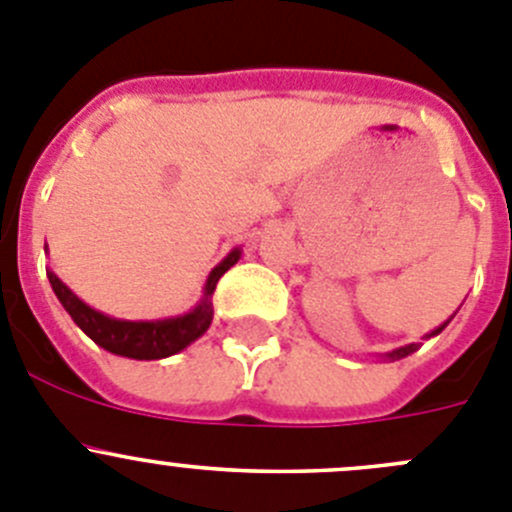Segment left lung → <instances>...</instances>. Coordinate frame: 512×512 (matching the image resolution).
I'll list each match as a JSON object with an SVG mask.
<instances>
[{"instance_id":"left-lung-1","label":"left lung","mask_w":512,"mask_h":512,"mask_svg":"<svg viewBox=\"0 0 512 512\" xmlns=\"http://www.w3.org/2000/svg\"><path fill=\"white\" fill-rule=\"evenodd\" d=\"M447 321H450V319H447ZM447 321H445V324H442V326H437L435 332H430V334H427L425 339H430V337H437V334H440L442 329H445V326H447ZM417 347H420V344H407V347H399V349H394V352H389V354H387V359H402V357H407V354L417 352Z\"/></svg>"}]
</instances>
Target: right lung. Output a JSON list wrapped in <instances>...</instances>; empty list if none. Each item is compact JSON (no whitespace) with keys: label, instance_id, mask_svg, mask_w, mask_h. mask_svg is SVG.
Segmentation results:
<instances>
[{"label":"right lung","instance_id":"obj_1","mask_svg":"<svg viewBox=\"0 0 512 512\" xmlns=\"http://www.w3.org/2000/svg\"><path fill=\"white\" fill-rule=\"evenodd\" d=\"M241 259V251L233 248L226 259L208 274L206 289H203V299L193 306L188 314L173 316V319H158V321H125L105 316L87 306L85 301L77 299L55 274H47L52 291L57 294L60 304L65 306L67 314L72 316L82 332L100 344L107 352L120 354L128 359H165L170 354H178L180 349H186L188 344L196 342L198 337L206 334L213 319V304L211 296L216 291L218 279L231 269L236 261Z\"/></svg>","mask_w":512,"mask_h":512}]
</instances>
